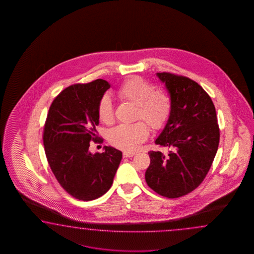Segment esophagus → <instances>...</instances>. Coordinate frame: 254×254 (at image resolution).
<instances>
[{
    "label": "esophagus",
    "instance_id": "34e87169",
    "mask_svg": "<svg viewBox=\"0 0 254 254\" xmlns=\"http://www.w3.org/2000/svg\"><path fill=\"white\" fill-rule=\"evenodd\" d=\"M134 152L132 151H124V157L125 158H129V157L134 156Z\"/></svg>",
    "mask_w": 254,
    "mask_h": 254
}]
</instances>
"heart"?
Wrapping results in <instances>:
<instances>
[{
    "label": "heart",
    "instance_id": "heart-1",
    "mask_svg": "<svg viewBox=\"0 0 254 254\" xmlns=\"http://www.w3.org/2000/svg\"><path fill=\"white\" fill-rule=\"evenodd\" d=\"M117 96L136 106L135 119L143 120L152 130L163 128L172 114L173 102L166 91L155 89L151 82L139 76L130 77L119 87ZM98 114L101 122L111 125L114 121L112 101L104 96L99 103ZM148 137V128L144 123L119 125L109 132V141L113 145L125 150L133 151Z\"/></svg>",
    "mask_w": 254,
    "mask_h": 254
}]
</instances>
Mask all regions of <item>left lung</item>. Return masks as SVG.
I'll return each instance as SVG.
<instances>
[{"instance_id": "1", "label": "left lung", "mask_w": 254, "mask_h": 254, "mask_svg": "<svg viewBox=\"0 0 254 254\" xmlns=\"http://www.w3.org/2000/svg\"><path fill=\"white\" fill-rule=\"evenodd\" d=\"M173 102L167 124L157 145L167 147V154L149 151L146 170L148 186L158 194L179 198L200 185L214 160L220 140L215 107L196 81L170 72H157Z\"/></svg>"}]
</instances>
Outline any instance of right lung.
<instances>
[{"instance_id": "1", "label": "right lung", "mask_w": 254, "mask_h": 254, "mask_svg": "<svg viewBox=\"0 0 254 254\" xmlns=\"http://www.w3.org/2000/svg\"><path fill=\"white\" fill-rule=\"evenodd\" d=\"M111 87L102 79L67 87L49 109L43 145L49 165L61 186L72 197L92 200L108 191L123 152L104 146L103 153L89 151L98 142V108Z\"/></svg>"}]
</instances>
